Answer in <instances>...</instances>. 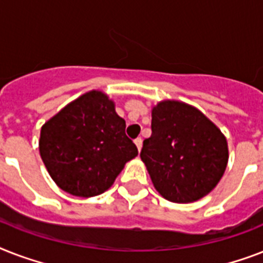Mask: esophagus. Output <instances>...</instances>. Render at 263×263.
I'll list each match as a JSON object with an SVG mask.
<instances>
[{
	"instance_id": "1",
	"label": "esophagus",
	"mask_w": 263,
	"mask_h": 263,
	"mask_svg": "<svg viewBox=\"0 0 263 263\" xmlns=\"http://www.w3.org/2000/svg\"><path fill=\"white\" fill-rule=\"evenodd\" d=\"M135 144H136V147H138V150L140 152V148H142V138H138V139H135Z\"/></svg>"
}]
</instances>
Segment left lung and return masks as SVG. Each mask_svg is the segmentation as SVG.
<instances>
[{
  "instance_id": "left-lung-1",
  "label": "left lung",
  "mask_w": 263,
  "mask_h": 263,
  "mask_svg": "<svg viewBox=\"0 0 263 263\" xmlns=\"http://www.w3.org/2000/svg\"><path fill=\"white\" fill-rule=\"evenodd\" d=\"M140 158L165 199L190 203L218 184L228 164V143L196 107L166 99L152 109V136Z\"/></svg>"
}]
</instances>
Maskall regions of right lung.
I'll return each mask as SVG.
<instances>
[{
  "mask_svg": "<svg viewBox=\"0 0 263 263\" xmlns=\"http://www.w3.org/2000/svg\"><path fill=\"white\" fill-rule=\"evenodd\" d=\"M39 153L63 191L90 198L113 185L138 148L125 135L115 102L99 90L69 102L41 128Z\"/></svg>",
  "mask_w": 263,
  "mask_h": 263,
  "instance_id": "obj_1",
  "label": "right lung"
}]
</instances>
